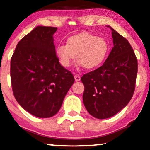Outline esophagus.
Segmentation results:
<instances>
[{
    "instance_id": "1",
    "label": "esophagus",
    "mask_w": 150,
    "mask_h": 150,
    "mask_svg": "<svg viewBox=\"0 0 150 150\" xmlns=\"http://www.w3.org/2000/svg\"><path fill=\"white\" fill-rule=\"evenodd\" d=\"M74 79L76 81H81V76L79 74H75L74 75Z\"/></svg>"
}]
</instances>
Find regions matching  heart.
Returning a JSON list of instances; mask_svg holds the SVG:
<instances>
[{
  "label": "heart",
  "instance_id": "b5f03b06",
  "mask_svg": "<svg viewBox=\"0 0 150 150\" xmlns=\"http://www.w3.org/2000/svg\"><path fill=\"white\" fill-rule=\"evenodd\" d=\"M109 46L106 40L95 35L83 33L69 37L67 44H60L56 48V54L63 66H70L76 58L79 64L88 69L100 66L107 57Z\"/></svg>",
  "mask_w": 150,
  "mask_h": 150
}]
</instances>
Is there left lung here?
Wrapping results in <instances>:
<instances>
[{"label": "left lung", "mask_w": 150, "mask_h": 150, "mask_svg": "<svg viewBox=\"0 0 150 150\" xmlns=\"http://www.w3.org/2000/svg\"><path fill=\"white\" fill-rule=\"evenodd\" d=\"M113 48L101 67L83 75V103L97 119L114 116L132 99L135 89L138 62L126 38L113 28Z\"/></svg>", "instance_id": "obj_1"}]
</instances>
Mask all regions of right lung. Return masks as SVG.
Segmentation results:
<instances>
[{
  "instance_id": "right-lung-1",
  "label": "right lung",
  "mask_w": 150,
  "mask_h": 150,
  "mask_svg": "<svg viewBox=\"0 0 150 150\" xmlns=\"http://www.w3.org/2000/svg\"><path fill=\"white\" fill-rule=\"evenodd\" d=\"M57 27L37 26L18 42L11 59V87L20 105L33 115H56L74 78L59 63L53 35Z\"/></svg>"
}]
</instances>
